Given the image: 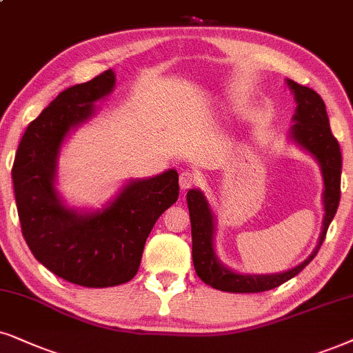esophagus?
I'll use <instances>...</instances> for the list:
<instances>
[{
	"instance_id": "esophagus-1",
	"label": "esophagus",
	"mask_w": 353,
	"mask_h": 353,
	"mask_svg": "<svg viewBox=\"0 0 353 353\" xmlns=\"http://www.w3.org/2000/svg\"><path fill=\"white\" fill-rule=\"evenodd\" d=\"M200 182V176L197 172L194 171H189V169H185V171H182L179 174V185L182 190H187L190 189V187L197 185Z\"/></svg>"
}]
</instances>
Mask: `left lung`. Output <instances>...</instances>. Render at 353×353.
I'll return each instance as SVG.
<instances>
[{
    "label": "left lung",
    "mask_w": 353,
    "mask_h": 353,
    "mask_svg": "<svg viewBox=\"0 0 353 353\" xmlns=\"http://www.w3.org/2000/svg\"><path fill=\"white\" fill-rule=\"evenodd\" d=\"M288 88L295 94L296 112L293 115L292 137L301 148L318 159L324 179V221L323 233L319 243L310 257L293 269L282 274L269 275H243L230 270L218 261L213 249V234H215V220L208 207L207 199L197 189L187 192V205H189L190 225H192V259L200 280L210 287L230 293H259L276 288L288 282L290 279L300 274L305 267L313 261L318 254L321 244L325 239L329 225L336 215L339 202H341V174L342 154L341 146L329 127V117L325 112V104L318 92L311 88L301 86L292 79H287Z\"/></svg>",
    "instance_id": "obj_1"
}]
</instances>
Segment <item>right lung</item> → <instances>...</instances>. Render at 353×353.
<instances>
[{
    "instance_id": "right-lung-1",
    "label": "right lung",
    "mask_w": 353,
    "mask_h": 353,
    "mask_svg": "<svg viewBox=\"0 0 353 353\" xmlns=\"http://www.w3.org/2000/svg\"><path fill=\"white\" fill-rule=\"evenodd\" d=\"M114 86V71L107 70L60 92L26 128L11 171L22 236L34 257L60 279L89 288L130 282L156 220L179 197L176 169L132 181L92 213H78L58 197L57 158L65 137L94 115V102Z\"/></svg>"
}]
</instances>
